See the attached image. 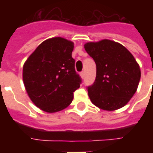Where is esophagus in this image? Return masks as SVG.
Segmentation results:
<instances>
[{"mask_svg": "<svg viewBox=\"0 0 153 153\" xmlns=\"http://www.w3.org/2000/svg\"><path fill=\"white\" fill-rule=\"evenodd\" d=\"M80 76H81L82 79H83V78L85 77V72H84V71H82V72L80 73Z\"/></svg>", "mask_w": 153, "mask_h": 153, "instance_id": "34e87169", "label": "esophagus"}]
</instances>
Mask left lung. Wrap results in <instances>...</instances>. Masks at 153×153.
Segmentation results:
<instances>
[{
    "label": "left lung",
    "instance_id": "left-lung-1",
    "mask_svg": "<svg viewBox=\"0 0 153 153\" xmlns=\"http://www.w3.org/2000/svg\"><path fill=\"white\" fill-rule=\"evenodd\" d=\"M84 48L97 66L96 79L88 87L91 102L106 111L125 106L136 93L141 77L134 57L121 44L107 39L88 42Z\"/></svg>",
    "mask_w": 153,
    "mask_h": 153
}]
</instances>
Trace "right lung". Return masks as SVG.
<instances>
[{"label":"right lung","instance_id":"obj_1","mask_svg":"<svg viewBox=\"0 0 153 153\" xmlns=\"http://www.w3.org/2000/svg\"><path fill=\"white\" fill-rule=\"evenodd\" d=\"M74 43L62 38L44 41L25 61L23 80L32 102L48 113L60 111L72 102L82 82L74 69Z\"/></svg>","mask_w":153,"mask_h":153}]
</instances>
